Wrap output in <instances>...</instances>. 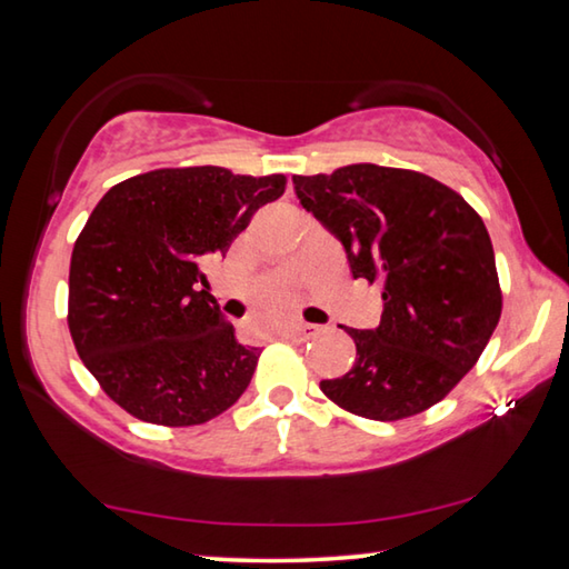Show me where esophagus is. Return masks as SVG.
<instances>
[{
    "mask_svg": "<svg viewBox=\"0 0 569 569\" xmlns=\"http://www.w3.org/2000/svg\"><path fill=\"white\" fill-rule=\"evenodd\" d=\"M319 331H321V326H319V323H306V321H298V323L293 326L291 336H296V339H311V336H316Z\"/></svg>",
    "mask_w": 569,
    "mask_h": 569,
    "instance_id": "obj_1",
    "label": "esophagus"
}]
</instances>
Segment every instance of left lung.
Listing matches in <instances>:
<instances>
[{
	"label": "left lung",
	"instance_id": "8db88e82",
	"mask_svg": "<svg viewBox=\"0 0 569 569\" xmlns=\"http://www.w3.org/2000/svg\"><path fill=\"white\" fill-rule=\"evenodd\" d=\"M296 196L339 238L353 278L383 288L377 329H346L349 373L321 391L356 417L435 407L477 363L502 313L492 240L465 198L423 172L359 162L293 176Z\"/></svg>",
	"mask_w": 569,
	"mask_h": 569
}]
</instances>
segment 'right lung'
Listing matches in <instances>:
<instances>
[{"mask_svg": "<svg viewBox=\"0 0 569 569\" xmlns=\"http://www.w3.org/2000/svg\"><path fill=\"white\" fill-rule=\"evenodd\" d=\"M283 176L166 168L104 192L70 263V333L82 363L120 407L150 423L192 427L240 399L258 346H243L200 268L281 198Z\"/></svg>", "mask_w": 569, "mask_h": 569, "instance_id": "right-lung-1", "label": "right lung"}]
</instances>
